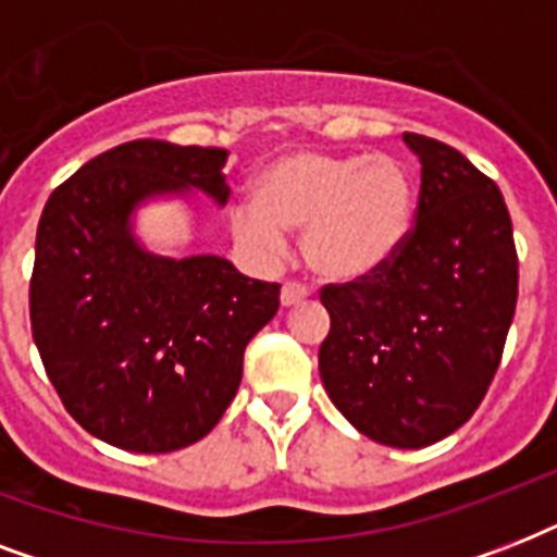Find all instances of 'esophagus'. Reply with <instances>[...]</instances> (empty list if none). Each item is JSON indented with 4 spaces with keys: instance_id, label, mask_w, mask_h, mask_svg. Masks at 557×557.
I'll use <instances>...</instances> for the list:
<instances>
[{
    "instance_id": "1",
    "label": "esophagus",
    "mask_w": 557,
    "mask_h": 557,
    "mask_svg": "<svg viewBox=\"0 0 557 557\" xmlns=\"http://www.w3.org/2000/svg\"><path fill=\"white\" fill-rule=\"evenodd\" d=\"M306 297H309V288L300 286V283H286V286H283V292H280V304L297 306V304H304Z\"/></svg>"
}]
</instances>
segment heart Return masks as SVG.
Returning a JSON list of instances; mask_svg holds the SVG:
<instances>
[{"mask_svg":"<svg viewBox=\"0 0 557 557\" xmlns=\"http://www.w3.org/2000/svg\"><path fill=\"white\" fill-rule=\"evenodd\" d=\"M413 176L389 156L297 150L260 170L253 205L234 210V234L253 251H277L304 231L306 265L323 280L384 269L413 225Z\"/></svg>","mask_w":557,"mask_h":557,"instance_id":"b5f03b06","label":"heart"}]
</instances>
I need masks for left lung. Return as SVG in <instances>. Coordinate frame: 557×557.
<instances>
[{
  "label": "left lung",
  "mask_w": 557,
  "mask_h": 557,
  "mask_svg": "<svg viewBox=\"0 0 557 557\" xmlns=\"http://www.w3.org/2000/svg\"><path fill=\"white\" fill-rule=\"evenodd\" d=\"M422 161L416 222L370 277L330 283L321 344L332 405L370 440L424 448L474 416L500 367L518 251L500 187L448 144L405 133Z\"/></svg>",
  "instance_id": "8db88e82"
}]
</instances>
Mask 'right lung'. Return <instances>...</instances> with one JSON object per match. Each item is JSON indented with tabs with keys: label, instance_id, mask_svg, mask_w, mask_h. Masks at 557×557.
Listing matches in <instances>:
<instances>
[{
	"label": "right lung",
	"instance_id": "obj_1",
	"mask_svg": "<svg viewBox=\"0 0 557 557\" xmlns=\"http://www.w3.org/2000/svg\"><path fill=\"white\" fill-rule=\"evenodd\" d=\"M216 147L141 138L100 152L46 201L30 274V332L72 419L138 454L199 442L236 396L248 341L277 314L280 283L222 257L138 248L129 213L199 187L225 205Z\"/></svg>",
	"mask_w": 557,
	"mask_h": 557
}]
</instances>
